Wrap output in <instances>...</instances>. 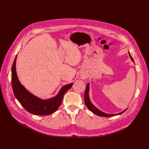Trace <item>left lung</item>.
<instances>
[{
  "instance_id": "left-lung-1",
  "label": "left lung",
  "mask_w": 149,
  "mask_h": 149,
  "mask_svg": "<svg viewBox=\"0 0 149 149\" xmlns=\"http://www.w3.org/2000/svg\"><path fill=\"white\" fill-rule=\"evenodd\" d=\"M129 56L130 57V59L132 60V61H134V59H133L132 57L131 56V55L130 54V52H129ZM89 83H88L86 85V89H85V92H84V103L86 106H87V107L89 109V110L93 112V113H95L98 116H104V117H110V116H113L115 115H121V113H124L125 111H126L127 109H125L124 111H123V112L116 113V114H108V113H106L102 111H100L98 109H97L95 106H93L92 104V103H91V101L89 99Z\"/></svg>"
}]
</instances>
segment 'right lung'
<instances>
[{
	"instance_id": "1",
	"label": "right lung",
	"mask_w": 149,
	"mask_h": 149,
	"mask_svg": "<svg viewBox=\"0 0 149 149\" xmlns=\"http://www.w3.org/2000/svg\"><path fill=\"white\" fill-rule=\"evenodd\" d=\"M17 56L11 70V83L14 96L21 105L31 113L37 115H49L56 112L61 103L65 92L72 87L73 83L63 86L58 94L48 100H42L28 91L20 83L15 69Z\"/></svg>"
}]
</instances>
